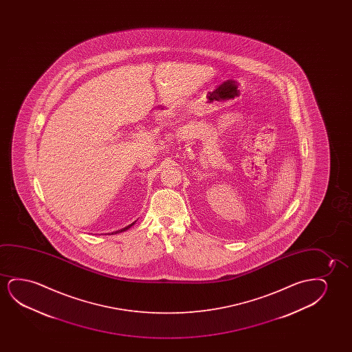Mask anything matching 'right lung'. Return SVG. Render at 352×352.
Segmentation results:
<instances>
[{
  "label": "right lung",
  "mask_w": 352,
  "mask_h": 352,
  "mask_svg": "<svg viewBox=\"0 0 352 352\" xmlns=\"http://www.w3.org/2000/svg\"><path fill=\"white\" fill-rule=\"evenodd\" d=\"M135 223V221L132 222V223H131V225H129V226L124 227V228H121V230H118V231L116 232H111V233H106V234H118V233H121V232L127 231V230H129V228H130L131 226H133Z\"/></svg>",
  "instance_id": "obj_1"
}]
</instances>
